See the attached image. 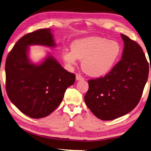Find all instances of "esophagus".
<instances>
[{"label": "esophagus", "mask_w": 151, "mask_h": 151, "mask_svg": "<svg viewBox=\"0 0 151 151\" xmlns=\"http://www.w3.org/2000/svg\"><path fill=\"white\" fill-rule=\"evenodd\" d=\"M76 80H83V77L80 73H76Z\"/></svg>", "instance_id": "esophagus-1"}]
</instances>
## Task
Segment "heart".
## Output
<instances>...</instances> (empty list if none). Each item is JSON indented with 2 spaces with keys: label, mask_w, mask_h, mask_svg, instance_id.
I'll return each mask as SVG.
<instances>
[{
  "label": "heart",
  "mask_w": 151,
  "mask_h": 151,
  "mask_svg": "<svg viewBox=\"0 0 151 151\" xmlns=\"http://www.w3.org/2000/svg\"><path fill=\"white\" fill-rule=\"evenodd\" d=\"M121 53V46L115 40L102 37H90L74 42L71 51L63 52V59L69 64L82 60V68L92 77H101L109 72Z\"/></svg>",
  "instance_id": "b5f03b06"
}]
</instances>
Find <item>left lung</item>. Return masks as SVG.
<instances>
[{
    "label": "left lung",
    "instance_id": "left-lung-1",
    "mask_svg": "<svg viewBox=\"0 0 151 151\" xmlns=\"http://www.w3.org/2000/svg\"><path fill=\"white\" fill-rule=\"evenodd\" d=\"M121 36L125 46L122 59L105 76L88 81L89 88L84 96L92 113L105 121L126 115L137 106L149 73L141 46L127 36Z\"/></svg>",
    "mask_w": 151,
    "mask_h": 151
}]
</instances>
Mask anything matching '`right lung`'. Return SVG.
Returning <instances> with one entry per match:
<instances>
[{"mask_svg":"<svg viewBox=\"0 0 151 151\" xmlns=\"http://www.w3.org/2000/svg\"><path fill=\"white\" fill-rule=\"evenodd\" d=\"M55 46L50 28L40 29L22 36L7 55L6 91L10 101L24 114L34 119L46 117L61 103L76 76L48 57L40 65L27 58V46Z\"/></svg>","mask_w":151,"mask_h":151,"instance_id":"right-lung-1","label":"right lung"}]
</instances>
